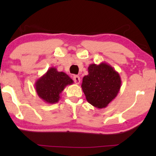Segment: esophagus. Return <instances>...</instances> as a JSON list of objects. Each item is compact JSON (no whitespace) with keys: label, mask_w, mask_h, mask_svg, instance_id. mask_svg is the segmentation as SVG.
Wrapping results in <instances>:
<instances>
[{"label":"esophagus","mask_w":156,"mask_h":156,"mask_svg":"<svg viewBox=\"0 0 156 156\" xmlns=\"http://www.w3.org/2000/svg\"><path fill=\"white\" fill-rule=\"evenodd\" d=\"M73 80H74L75 83H77V84L80 83V77L78 76H73Z\"/></svg>","instance_id":"34e87169"}]
</instances>
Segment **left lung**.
<instances>
[{"instance_id":"8db88e82","label":"left lung","mask_w":156,"mask_h":156,"mask_svg":"<svg viewBox=\"0 0 156 156\" xmlns=\"http://www.w3.org/2000/svg\"><path fill=\"white\" fill-rule=\"evenodd\" d=\"M88 73L81 84L86 99L93 106L104 108L117 97L120 89L119 74L105 62L91 64Z\"/></svg>"}]
</instances>
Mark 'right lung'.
Listing matches in <instances>:
<instances>
[{
	"mask_svg": "<svg viewBox=\"0 0 156 156\" xmlns=\"http://www.w3.org/2000/svg\"><path fill=\"white\" fill-rule=\"evenodd\" d=\"M73 80L64 72H58L55 67L48 69L45 74L35 82V89L41 99L49 104L58 103L61 93Z\"/></svg>",
	"mask_w": 156,
	"mask_h": 156,
	"instance_id": "add662e5",
	"label": "right lung"
}]
</instances>
